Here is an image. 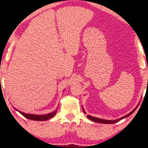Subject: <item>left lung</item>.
Here are the masks:
<instances>
[{"mask_svg": "<svg viewBox=\"0 0 148 148\" xmlns=\"http://www.w3.org/2000/svg\"><path fill=\"white\" fill-rule=\"evenodd\" d=\"M137 108V106L135 108L134 110L131 111L130 113H129L128 114L125 115V116L121 117V118L119 119H116V120H113V121H109V120H104V119H99V118H96V117H94V116H90V115H88L87 117L90 119V120L94 121V122H96V123H103V124H113V123H117L119 122V121H120L121 120H122V119H125V118H127V117H128L129 116H130V115L132 114V113L134 112V111L136 110V108ZM83 110H84V112L86 113V111L84 110V109L83 108Z\"/></svg>", "mask_w": 148, "mask_h": 148, "instance_id": "8db88e82", "label": "left lung"}]
</instances>
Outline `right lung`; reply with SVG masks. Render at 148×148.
I'll return each instance as SVG.
<instances>
[{"mask_svg": "<svg viewBox=\"0 0 148 148\" xmlns=\"http://www.w3.org/2000/svg\"><path fill=\"white\" fill-rule=\"evenodd\" d=\"M56 111L57 110L53 111V112L51 113H49V114H43V115H37V114H26V113L22 112L21 111H19V113L23 115V116H25V118L28 119H30V120H34V121H46L48 119H50L53 117L54 115L56 114Z\"/></svg>", "mask_w": 148, "mask_h": 148, "instance_id": "1", "label": "right lung"}]
</instances>
